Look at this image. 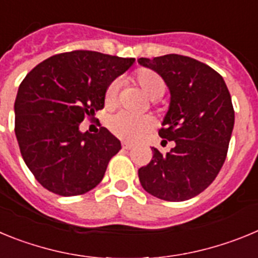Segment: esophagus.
<instances>
[{
  "mask_svg": "<svg viewBox=\"0 0 258 258\" xmlns=\"http://www.w3.org/2000/svg\"><path fill=\"white\" fill-rule=\"evenodd\" d=\"M132 147H133V145H132V143H129V142H122V149L131 150Z\"/></svg>",
  "mask_w": 258,
  "mask_h": 258,
  "instance_id": "1",
  "label": "esophagus"
}]
</instances>
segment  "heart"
<instances>
[{
    "mask_svg": "<svg viewBox=\"0 0 258 258\" xmlns=\"http://www.w3.org/2000/svg\"><path fill=\"white\" fill-rule=\"evenodd\" d=\"M133 83L145 93L150 99H157L165 93L166 84L163 77L156 71L150 68H140L133 75ZM118 83L113 81L109 84L104 93V106L112 109L117 104ZM154 120L150 116L133 117L124 112L116 113L108 120V129L117 138L126 142H136L141 140L151 131Z\"/></svg>",
    "mask_w": 258,
    "mask_h": 258,
    "instance_id": "obj_1",
    "label": "heart"
}]
</instances>
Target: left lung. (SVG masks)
Listing matches in <instances>:
<instances>
[{"mask_svg": "<svg viewBox=\"0 0 258 258\" xmlns=\"http://www.w3.org/2000/svg\"><path fill=\"white\" fill-rule=\"evenodd\" d=\"M138 63L156 71L169 88L159 136L174 142L166 154L152 147V160L138 170L141 184L166 202L188 200L214 181L226 159L235 120L229 89L218 72L190 56L168 54Z\"/></svg>", "mask_w": 258, "mask_h": 258, "instance_id": "left-lung-1", "label": "left lung"}]
</instances>
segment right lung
I'll use <instances>...</instances> for the list:
<instances>
[{
  "instance_id": "1",
  "label": "right lung",
  "mask_w": 258,
  "mask_h": 258,
  "mask_svg": "<svg viewBox=\"0 0 258 258\" xmlns=\"http://www.w3.org/2000/svg\"><path fill=\"white\" fill-rule=\"evenodd\" d=\"M134 58L75 50L41 61L23 80L14 104L20 154L35 178L60 197L83 195L103 178L121 143L106 127L80 132L104 107L109 84Z\"/></svg>"
}]
</instances>
